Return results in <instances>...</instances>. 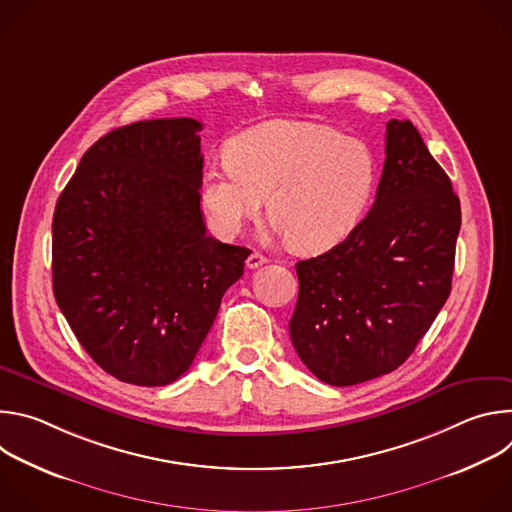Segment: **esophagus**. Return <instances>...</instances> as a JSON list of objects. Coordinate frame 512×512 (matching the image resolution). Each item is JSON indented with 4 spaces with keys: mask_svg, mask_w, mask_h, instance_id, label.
<instances>
[{
    "mask_svg": "<svg viewBox=\"0 0 512 512\" xmlns=\"http://www.w3.org/2000/svg\"><path fill=\"white\" fill-rule=\"evenodd\" d=\"M267 263V257H263L261 253H257V251H253L249 257H247V267L249 269H257V267H261V265H265Z\"/></svg>",
    "mask_w": 512,
    "mask_h": 512,
    "instance_id": "1",
    "label": "esophagus"
}]
</instances>
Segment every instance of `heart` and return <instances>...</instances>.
<instances>
[{"instance_id": "1", "label": "heart", "mask_w": 512, "mask_h": 512, "mask_svg": "<svg viewBox=\"0 0 512 512\" xmlns=\"http://www.w3.org/2000/svg\"><path fill=\"white\" fill-rule=\"evenodd\" d=\"M379 180L369 143L300 121H269L239 133L229 158L210 164L202 202L214 231L237 237L269 194L277 233L300 251H326L360 223Z\"/></svg>"}]
</instances>
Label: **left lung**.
I'll use <instances>...</instances> for the list:
<instances>
[{
	"mask_svg": "<svg viewBox=\"0 0 512 512\" xmlns=\"http://www.w3.org/2000/svg\"><path fill=\"white\" fill-rule=\"evenodd\" d=\"M460 225L448 174L411 121L391 119L373 208L296 265L289 338L320 381L348 387L401 367L450 296Z\"/></svg>",
	"mask_w": 512,
	"mask_h": 512,
	"instance_id": "1",
	"label": "left lung"
}]
</instances>
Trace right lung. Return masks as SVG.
Instances as JSON below:
<instances>
[{"label": "right lung", "mask_w": 512, "mask_h": 512, "mask_svg": "<svg viewBox=\"0 0 512 512\" xmlns=\"http://www.w3.org/2000/svg\"><path fill=\"white\" fill-rule=\"evenodd\" d=\"M202 123L137 121L95 141L52 218V289L81 346L111 377H182L249 249L206 235Z\"/></svg>", "instance_id": "right-lung-1"}]
</instances>
